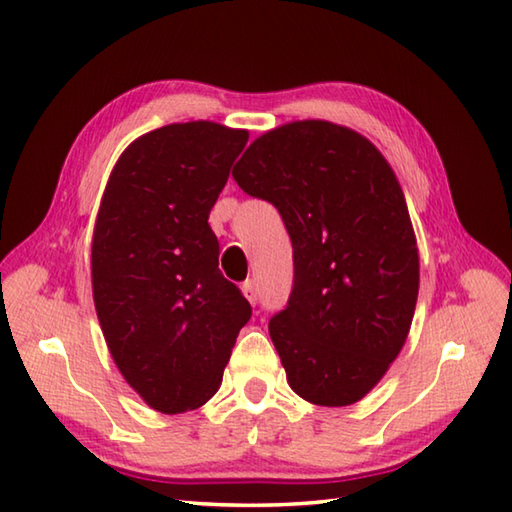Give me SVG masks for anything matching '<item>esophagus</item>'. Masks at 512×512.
<instances>
[{"label":"esophagus","instance_id":"34e87169","mask_svg":"<svg viewBox=\"0 0 512 512\" xmlns=\"http://www.w3.org/2000/svg\"><path fill=\"white\" fill-rule=\"evenodd\" d=\"M242 292H244V297L255 306V303H257V284H255L253 279H246V281H244V284H242Z\"/></svg>","mask_w":512,"mask_h":512}]
</instances>
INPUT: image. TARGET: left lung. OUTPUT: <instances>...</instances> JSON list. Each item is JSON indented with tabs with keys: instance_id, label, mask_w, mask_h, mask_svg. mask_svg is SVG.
<instances>
[{
	"instance_id": "8db88e82",
	"label": "left lung",
	"mask_w": 512,
	"mask_h": 512,
	"mask_svg": "<svg viewBox=\"0 0 512 512\" xmlns=\"http://www.w3.org/2000/svg\"><path fill=\"white\" fill-rule=\"evenodd\" d=\"M233 178L277 206L292 239L295 284L268 323L288 385L312 405H354L396 361L418 301L394 169L350 127L295 121L255 138Z\"/></svg>"
}]
</instances>
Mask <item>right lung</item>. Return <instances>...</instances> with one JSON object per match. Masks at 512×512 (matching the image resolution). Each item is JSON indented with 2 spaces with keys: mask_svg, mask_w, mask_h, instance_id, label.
<instances>
[{
  "mask_svg": "<svg viewBox=\"0 0 512 512\" xmlns=\"http://www.w3.org/2000/svg\"><path fill=\"white\" fill-rule=\"evenodd\" d=\"M246 129L173 123L136 138L114 165L92 237V295L127 385L160 413L202 407L250 303L217 268L209 213Z\"/></svg>",
  "mask_w": 512,
  "mask_h": 512,
  "instance_id": "obj_1",
  "label": "right lung"
}]
</instances>
